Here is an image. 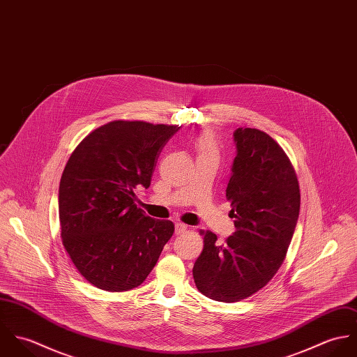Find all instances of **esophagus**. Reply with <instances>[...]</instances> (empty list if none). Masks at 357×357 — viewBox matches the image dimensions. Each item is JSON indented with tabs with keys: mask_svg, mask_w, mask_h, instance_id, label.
<instances>
[{
	"mask_svg": "<svg viewBox=\"0 0 357 357\" xmlns=\"http://www.w3.org/2000/svg\"><path fill=\"white\" fill-rule=\"evenodd\" d=\"M187 229H188V227L185 224H183V222H176V225H174L176 235H183V234L187 232Z\"/></svg>",
	"mask_w": 357,
	"mask_h": 357,
	"instance_id": "obj_1",
	"label": "esophagus"
}]
</instances>
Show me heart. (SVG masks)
Returning a JSON list of instances; mask_svg holds the SVG:
<instances>
[{
    "instance_id": "obj_1",
    "label": "heart",
    "mask_w": 357,
    "mask_h": 357,
    "mask_svg": "<svg viewBox=\"0 0 357 357\" xmlns=\"http://www.w3.org/2000/svg\"><path fill=\"white\" fill-rule=\"evenodd\" d=\"M197 149L199 153H217V144L213 135L211 133L202 135L197 142Z\"/></svg>"
}]
</instances>
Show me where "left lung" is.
Returning <instances> with one entry per match:
<instances>
[{
    "instance_id": "1",
    "label": "left lung",
    "mask_w": 357,
    "mask_h": 357,
    "mask_svg": "<svg viewBox=\"0 0 357 357\" xmlns=\"http://www.w3.org/2000/svg\"><path fill=\"white\" fill-rule=\"evenodd\" d=\"M236 156L227 187L236 231L224 242L201 231L204 250L194 264L198 290L214 301L236 303L261 290L287 255L300 214V185L282 147L265 132L238 128Z\"/></svg>"
}]
</instances>
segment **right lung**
Masks as SVG:
<instances>
[{
	"mask_svg": "<svg viewBox=\"0 0 357 357\" xmlns=\"http://www.w3.org/2000/svg\"><path fill=\"white\" fill-rule=\"evenodd\" d=\"M174 125L112 121L73 151L59 187L61 241L78 272L105 291H128L153 271L174 232L149 217L135 190L151 184L158 156Z\"/></svg>",
	"mask_w": 357,
	"mask_h": 357,
	"instance_id": "add662e5",
	"label": "right lung"
}]
</instances>
